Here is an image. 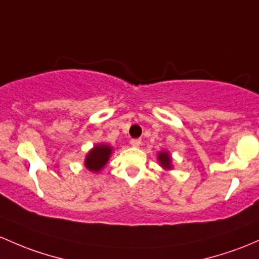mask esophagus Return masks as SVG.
<instances>
[{"mask_svg": "<svg viewBox=\"0 0 259 259\" xmlns=\"http://www.w3.org/2000/svg\"><path fill=\"white\" fill-rule=\"evenodd\" d=\"M130 143H131V146L136 147V148H137V147H140L142 144V141L141 140H131Z\"/></svg>", "mask_w": 259, "mask_h": 259, "instance_id": "esophagus-1", "label": "esophagus"}]
</instances>
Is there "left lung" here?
Returning <instances> with one entry per match:
<instances>
[{
    "instance_id": "1",
    "label": "left lung",
    "mask_w": 259,
    "mask_h": 259,
    "mask_svg": "<svg viewBox=\"0 0 259 259\" xmlns=\"http://www.w3.org/2000/svg\"><path fill=\"white\" fill-rule=\"evenodd\" d=\"M158 162H159L164 169H171V157L168 152H159Z\"/></svg>"
}]
</instances>
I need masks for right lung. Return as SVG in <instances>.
<instances>
[{
    "label": "right lung",
    "mask_w": 259,
    "mask_h": 259,
    "mask_svg": "<svg viewBox=\"0 0 259 259\" xmlns=\"http://www.w3.org/2000/svg\"><path fill=\"white\" fill-rule=\"evenodd\" d=\"M111 153H112V148L107 144H96L86 155L85 166L90 171L97 173L106 165Z\"/></svg>",
    "instance_id": "right-lung-1"
}]
</instances>
